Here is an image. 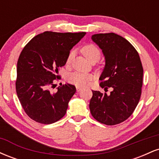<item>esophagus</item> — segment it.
Returning a JSON list of instances; mask_svg holds the SVG:
<instances>
[{
  "mask_svg": "<svg viewBox=\"0 0 159 159\" xmlns=\"http://www.w3.org/2000/svg\"><path fill=\"white\" fill-rule=\"evenodd\" d=\"M76 90H77L78 92H79V91H81L82 90V87H76Z\"/></svg>",
  "mask_w": 159,
  "mask_h": 159,
  "instance_id": "obj_1",
  "label": "esophagus"
}]
</instances>
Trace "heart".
<instances>
[{"mask_svg":"<svg viewBox=\"0 0 159 159\" xmlns=\"http://www.w3.org/2000/svg\"><path fill=\"white\" fill-rule=\"evenodd\" d=\"M81 52L84 54V56L90 62L93 61H98L99 60L100 56H101V52H100L99 49L96 45L93 44H87L83 46V48H81ZM72 56H73V52H70L68 57H67V63L70 62ZM90 79V75L78 72H75L69 74L66 78V80L69 83L78 86V87H84V86L87 85Z\"/></svg>","mask_w":159,"mask_h":159,"instance_id":"1","label":"heart"}]
</instances>
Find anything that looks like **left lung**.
<instances>
[{
  "label": "left lung",
  "mask_w": 159,
  "mask_h": 159,
  "mask_svg": "<svg viewBox=\"0 0 159 159\" xmlns=\"http://www.w3.org/2000/svg\"><path fill=\"white\" fill-rule=\"evenodd\" d=\"M91 39L105 57L100 87L113 90L110 95L92 90L90 113L99 123L119 124L132 114L139 102L143 73L139 54L128 40L114 33L94 34Z\"/></svg>",
  "instance_id": "1"
}]
</instances>
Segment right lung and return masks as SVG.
<instances>
[{"instance_id":"right-lung-1","label":"right lung","mask_w":159,"mask_h":159,"mask_svg":"<svg viewBox=\"0 0 159 159\" xmlns=\"http://www.w3.org/2000/svg\"><path fill=\"white\" fill-rule=\"evenodd\" d=\"M85 34L45 31L34 36L20 54L16 93L25 113L34 121L52 124L66 113L75 87L61 84L54 92L52 87L59 78L58 68L66 64L70 50Z\"/></svg>"}]
</instances>
